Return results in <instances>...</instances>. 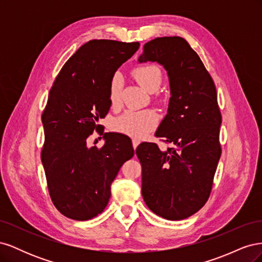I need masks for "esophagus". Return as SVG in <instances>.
Segmentation results:
<instances>
[{
	"instance_id": "esophagus-1",
	"label": "esophagus",
	"mask_w": 262,
	"mask_h": 262,
	"mask_svg": "<svg viewBox=\"0 0 262 262\" xmlns=\"http://www.w3.org/2000/svg\"><path fill=\"white\" fill-rule=\"evenodd\" d=\"M140 140L139 139H132V145H133V148L136 149L138 146H139V144H140Z\"/></svg>"
}]
</instances>
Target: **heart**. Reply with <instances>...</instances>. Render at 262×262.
Masks as SVG:
<instances>
[{
    "instance_id": "b5f03b06",
    "label": "heart",
    "mask_w": 262,
    "mask_h": 262,
    "mask_svg": "<svg viewBox=\"0 0 262 262\" xmlns=\"http://www.w3.org/2000/svg\"><path fill=\"white\" fill-rule=\"evenodd\" d=\"M133 76L149 93L158 91L162 84V72L155 66H142L134 69ZM121 91L122 78L116 74L109 84V101L115 108L121 102ZM157 120L158 118L154 110H128L115 119L113 129L126 136L142 139L155 128Z\"/></svg>"
}]
</instances>
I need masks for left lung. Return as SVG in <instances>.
<instances>
[{"label": "left lung", "mask_w": 262, "mask_h": 262, "mask_svg": "<svg viewBox=\"0 0 262 262\" xmlns=\"http://www.w3.org/2000/svg\"><path fill=\"white\" fill-rule=\"evenodd\" d=\"M156 61L167 71L171 97L155 133L165 143H142V195L150 211L171 221L184 220L207 203L222 148L217 93L198 53L181 37L146 42L139 62Z\"/></svg>", "instance_id": "left-lung-1"}]
</instances>
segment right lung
Segmentation results:
<instances>
[{"mask_svg": "<svg viewBox=\"0 0 262 262\" xmlns=\"http://www.w3.org/2000/svg\"><path fill=\"white\" fill-rule=\"evenodd\" d=\"M139 42L94 39L62 67L49 92L41 119V162L54 207L63 215L86 221L107 207L110 186L134 155L131 140L104 133L105 144L89 148L85 140L110 109L109 84L117 69L139 49Z\"/></svg>", "mask_w": 262, "mask_h": 262, "instance_id": "obj_1", "label": "right lung"}]
</instances>
